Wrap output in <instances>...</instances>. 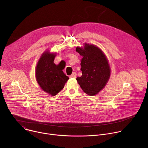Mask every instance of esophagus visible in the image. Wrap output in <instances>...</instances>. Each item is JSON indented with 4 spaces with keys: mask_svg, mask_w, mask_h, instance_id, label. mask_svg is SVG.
Wrapping results in <instances>:
<instances>
[{
    "mask_svg": "<svg viewBox=\"0 0 148 148\" xmlns=\"http://www.w3.org/2000/svg\"><path fill=\"white\" fill-rule=\"evenodd\" d=\"M76 77H77V74H76L75 73H73L70 75V78H76Z\"/></svg>",
    "mask_w": 148,
    "mask_h": 148,
    "instance_id": "34e87169",
    "label": "esophagus"
}]
</instances>
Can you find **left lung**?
Returning a JSON list of instances; mask_svg holds the SVG:
<instances>
[{"instance_id": "8db88e82", "label": "left lung", "mask_w": 148, "mask_h": 148, "mask_svg": "<svg viewBox=\"0 0 148 148\" xmlns=\"http://www.w3.org/2000/svg\"><path fill=\"white\" fill-rule=\"evenodd\" d=\"M76 51L82 57L81 60L82 75L77 81L82 91L90 96L98 94L106 86L111 76L109 61L98 46L84 43Z\"/></svg>"}]
</instances>
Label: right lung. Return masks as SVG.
<instances>
[{
    "mask_svg": "<svg viewBox=\"0 0 148 148\" xmlns=\"http://www.w3.org/2000/svg\"><path fill=\"white\" fill-rule=\"evenodd\" d=\"M56 53L46 50L41 55L36 67V79L38 86L43 91L51 96L56 95L64 87L69 80L62 70L60 63L54 62Z\"/></svg>",
    "mask_w": 148,
    "mask_h": 148,
    "instance_id": "1",
    "label": "right lung"
}]
</instances>
